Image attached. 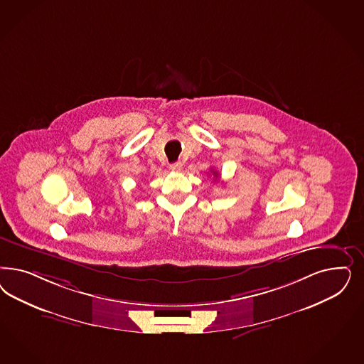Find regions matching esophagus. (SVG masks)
<instances>
[{
  "label": "esophagus",
  "mask_w": 364,
  "mask_h": 364,
  "mask_svg": "<svg viewBox=\"0 0 364 364\" xmlns=\"http://www.w3.org/2000/svg\"><path fill=\"white\" fill-rule=\"evenodd\" d=\"M182 166H183V164H181V162L171 164H170V170H171V171H176V173H178V171H181V170H182Z\"/></svg>",
  "instance_id": "esophagus-1"
}]
</instances>
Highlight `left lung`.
<instances>
[{"instance_id": "1", "label": "left lung", "mask_w": 364, "mask_h": 364, "mask_svg": "<svg viewBox=\"0 0 364 364\" xmlns=\"http://www.w3.org/2000/svg\"><path fill=\"white\" fill-rule=\"evenodd\" d=\"M213 174H214V176H215V179H217V178H218V173H217V171H213Z\"/></svg>"}]
</instances>
